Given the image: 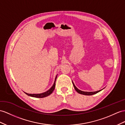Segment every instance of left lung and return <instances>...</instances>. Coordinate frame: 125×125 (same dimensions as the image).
I'll return each mask as SVG.
<instances>
[{
    "label": "left lung",
    "instance_id": "obj_1",
    "mask_svg": "<svg viewBox=\"0 0 125 125\" xmlns=\"http://www.w3.org/2000/svg\"><path fill=\"white\" fill-rule=\"evenodd\" d=\"M72 83L73 84V86H74V88L75 89V90H76V91L78 92L79 94H84V95H93V94H95L98 93V92H100V91H101L102 90H99V91H94V92H85V91H82L80 90H79V89H78L77 88H76L74 84L73 83V82H72Z\"/></svg>",
    "mask_w": 125,
    "mask_h": 125
}]
</instances>
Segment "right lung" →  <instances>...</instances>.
Listing matches in <instances>:
<instances>
[{"mask_svg": "<svg viewBox=\"0 0 125 125\" xmlns=\"http://www.w3.org/2000/svg\"><path fill=\"white\" fill-rule=\"evenodd\" d=\"M57 75L56 76L55 79V81H54V83L53 86L49 89V90H47V91L43 92V93H42V94H29L26 93V92H25V93L28 95L31 96V97H35V98H44V97H47V96L51 94H52L53 91H54V89H55V82H56V78H57Z\"/></svg>", "mask_w": 125, "mask_h": 125, "instance_id": "obj_1", "label": "right lung"}]
</instances>
